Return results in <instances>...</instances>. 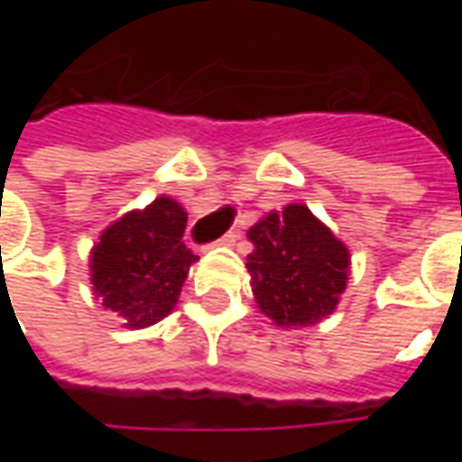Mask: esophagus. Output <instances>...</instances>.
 <instances>
[{
	"label": "esophagus",
	"instance_id": "1",
	"mask_svg": "<svg viewBox=\"0 0 462 462\" xmlns=\"http://www.w3.org/2000/svg\"><path fill=\"white\" fill-rule=\"evenodd\" d=\"M237 240H240V235H237V232H227V235H222L217 242H212V247H232Z\"/></svg>",
	"mask_w": 462,
	"mask_h": 462
}]
</instances>
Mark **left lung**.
I'll list each match as a JSON object with an SVG mask.
<instances>
[{"mask_svg": "<svg viewBox=\"0 0 462 462\" xmlns=\"http://www.w3.org/2000/svg\"><path fill=\"white\" fill-rule=\"evenodd\" d=\"M252 294L277 327L297 329L327 319L346 290L351 254L344 242L301 205L267 212L247 230Z\"/></svg>", "mask_w": 462, "mask_h": 462, "instance_id": "obj_1", "label": "left lung"}]
</instances>
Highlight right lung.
I'll return each mask as SVG.
<instances>
[{"instance_id":"right-lung-1","label":"right lung","mask_w":462,"mask_h":462,"mask_svg":"<svg viewBox=\"0 0 462 462\" xmlns=\"http://www.w3.org/2000/svg\"><path fill=\"white\" fill-rule=\"evenodd\" d=\"M188 212L168 195L111 222L88 254L94 294L116 311L125 329L165 319L180 297L192 262L185 242Z\"/></svg>"}]
</instances>
